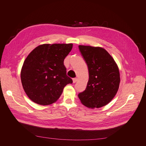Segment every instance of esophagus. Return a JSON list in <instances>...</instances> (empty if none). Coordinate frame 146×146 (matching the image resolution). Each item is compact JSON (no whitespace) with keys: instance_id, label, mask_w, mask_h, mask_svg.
<instances>
[{"instance_id":"1","label":"esophagus","mask_w":146,"mask_h":146,"mask_svg":"<svg viewBox=\"0 0 146 146\" xmlns=\"http://www.w3.org/2000/svg\"><path fill=\"white\" fill-rule=\"evenodd\" d=\"M72 80H73V83H76L77 81V78H72Z\"/></svg>"}]
</instances>
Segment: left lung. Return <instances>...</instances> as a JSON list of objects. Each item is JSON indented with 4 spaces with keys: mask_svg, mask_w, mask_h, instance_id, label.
Wrapping results in <instances>:
<instances>
[{
    "mask_svg": "<svg viewBox=\"0 0 146 146\" xmlns=\"http://www.w3.org/2000/svg\"><path fill=\"white\" fill-rule=\"evenodd\" d=\"M87 64L89 80L85 91L78 94L82 104L88 108H100L108 104L116 94L120 83L117 66L104 48L78 46Z\"/></svg>",
    "mask_w": 146,
    "mask_h": 146,
    "instance_id": "obj_1",
    "label": "left lung"
}]
</instances>
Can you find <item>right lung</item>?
Here are the masks:
<instances>
[{
  "label": "right lung",
  "instance_id": "add662e5",
  "mask_svg": "<svg viewBox=\"0 0 146 146\" xmlns=\"http://www.w3.org/2000/svg\"><path fill=\"white\" fill-rule=\"evenodd\" d=\"M72 46L45 44L36 47L26 58L21 70V82L25 93L34 102L42 105L54 103L64 86L72 83L64 65Z\"/></svg>",
  "mask_w": 146,
  "mask_h": 146
}]
</instances>
